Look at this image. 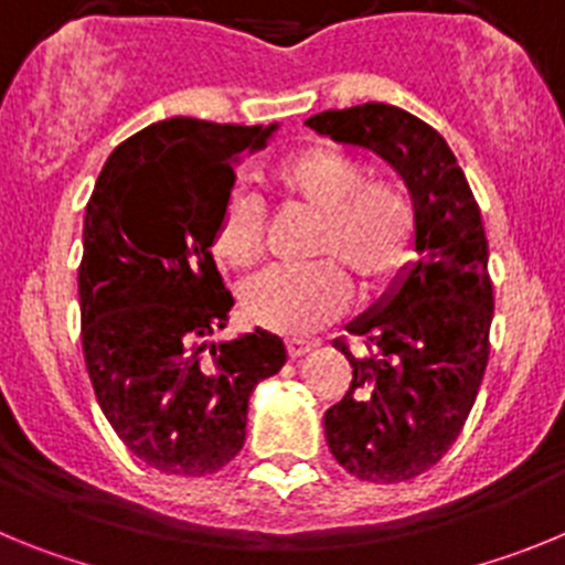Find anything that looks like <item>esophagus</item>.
<instances>
[{
	"label": "esophagus",
	"mask_w": 565,
	"mask_h": 565,
	"mask_svg": "<svg viewBox=\"0 0 565 565\" xmlns=\"http://www.w3.org/2000/svg\"><path fill=\"white\" fill-rule=\"evenodd\" d=\"M288 356L291 359H299L306 356V353H311L313 348H317V342H308V339H288Z\"/></svg>",
	"instance_id": "obj_1"
}]
</instances>
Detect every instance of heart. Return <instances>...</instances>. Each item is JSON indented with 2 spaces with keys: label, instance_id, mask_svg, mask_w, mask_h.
Segmentation results:
<instances>
[{
  "label": "heart",
  "instance_id": "1",
  "mask_svg": "<svg viewBox=\"0 0 565 565\" xmlns=\"http://www.w3.org/2000/svg\"><path fill=\"white\" fill-rule=\"evenodd\" d=\"M279 192L322 214L317 257L306 268H268L243 286L239 302L254 326L286 337H306L342 313L353 297L351 279L379 288L411 257L416 212L404 189L367 181V169L331 147L288 154L271 169ZM263 206L254 194L232 192L214 226V254L228 266H248L263 246ZM334 263L331 264L330 259Z\"/></svg>",
  "mask_w": 565,
  "mask_h": 565
}]
</instances>
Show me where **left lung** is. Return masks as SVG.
<instances>
[{"label":"left lung","instance_id":"1","mask_svg":"<svg viewBox=\"0 0 565 565\" xmlns=\"http://www.w3.org/2000/svg\"><path fill=\"white\" fill-rule=\"evenodd\" d=\"M331 141L371 149L407 183L416 259L348 331L367 339L351 391L326 413L333 458L373 483L411 481L441 461L467 422L489 359L492 282L481 209L441 135L393 104L311 115Z\"/></svg>","mask_w":565,"mask_h":565}]
</instances>
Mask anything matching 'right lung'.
I'll list each match as a JSON object with an SVG mask.
<instances>
[{
    "label": "right lung",
    "mask_w": 565,
    "mask_h": 565,
    "mask_svg": "<svg viewBox=\"0 0 565 565\" xmlns=\"http://www.w3.org/2000/svg\"><path fill=\"white\" fill-rule=\"evenodd\" d=\"M279 124H149L115 147L84 212L82 344L104 416L167 476H209L246 441L248 398L286 364L277 333L226 328L234 299L212 237L243 152Z\"/></svg>",
    "instance_id": "1"
}]
</instances>
